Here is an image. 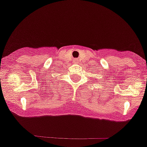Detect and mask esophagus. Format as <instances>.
<instances>
[{
	"instance_id": "obj_1",
	"label": "esophagus",
	"mask_w": 147,
	"mask_h": 147,
	"mask_svg": "<svg viewBox=\"0 0 147 147\" xmlns=\"http://www.w3.org/2000/svg\"><path fill=\"white\" fill-rule=\"evenodd\" d=\"M74 61H75V63H78V59H76V60H74Z\"/></svg>"
}]
</instances>
